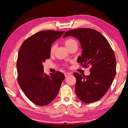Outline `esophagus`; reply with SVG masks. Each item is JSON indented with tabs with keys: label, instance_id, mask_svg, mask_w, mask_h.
Masks as SVG:
<instances>
[{
	"label": "esophagus",
	"instance_id": "esophagus-1",
	"mask_svg": "<svg viewBox=\"0 0 128 128\" xmlns=\"http://www.w3.org/2000/svg\"><path fill=\"white\" fill-rule=\"evenodd\" d=\"M72 74L71 73H68V72H66L64 73V76L65 77H68V76H69V75Z\"/></svg>",
	"mask_w": 128,
	"mask_h": 128
}]
</instances>
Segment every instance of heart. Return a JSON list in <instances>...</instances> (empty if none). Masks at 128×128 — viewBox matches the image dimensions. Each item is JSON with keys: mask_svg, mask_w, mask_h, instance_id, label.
I'll return each mask as SVG.
<instances>
[{"mask_svg": "<svg viewBox=\"0 0 128 128\" xmlns=\"http://www.w3.org/2000/svg\"><path fill=\"white\" fill-rule=\"evenodd\" d=\"M75 43H77L76 41L74 39H72V38H69V39L66 40L65 41V45L67 47H69V46H70V45ZM55 48H56L55 45H52L51 48H50V53H54V50H55Z\"/></svg>", "mask_w": 128, "mask_h": 128, "instance_id": "obj_1", "label": "heart"}]
</instances>
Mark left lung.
<instances>
[{
    "instance_id": "1",
    "label": "left lung",
    "mask_w": 128,
    "mask_h": 128,
    "mask_svg": "<svg viewBox=\"0 0 128 128\" xmlns=\"http://www.w3.org/2000/svg\"><path fill=\"white\" fill-rule=\"evenodd\" d=\"M72 36L80 41L82 56L78 62L91 66L90 74L86 76L74 73L76 78L75 92L82 101L89 104L98 101L112 83L116 74V58L106 38L93 29L81 28L68 31L64 38Z\"/></svg>"
}]
</instances>
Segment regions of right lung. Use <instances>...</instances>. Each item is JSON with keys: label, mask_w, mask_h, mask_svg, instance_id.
Instances as JSON below:
<instances>
[{"label": "right lung", "mask_w": 128, "mask_h": 128, "mask_svg": "<svg viewBox=\"0 0 128 128\" xmlns=\"http://www.w3.org/2000/svg\"><path fill=\"white\" fill-rule=\"evenodd\" d=\"M64 31H40L23 42L17 61L18 82L22 92L31 101L44 106L56 97L64 76L62 73L46 74L42 63L50 58L52 43Z\"/></svg>", "instance_id": "right-lung-1"}]
</instances>
